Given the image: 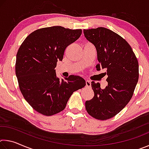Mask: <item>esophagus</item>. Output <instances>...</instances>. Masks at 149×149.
<instances>
[{
  "mask_svg": "<svg viewBox=\"0 0 149 149\" xmlns=\"http://www.w3.org/2000/svg\"><path fill=\"white\" fill-rule=\"evenodd\" d=\"M85 85H86L87 87H91V83L90 81H85Z\"/></svg>",
  "mask_w": 149,
  "mask_h": 149,
  "instance_id": "34e87169",
  "label": "esophagus"
}]
</instances>
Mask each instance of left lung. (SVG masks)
<instances>
[{
  "label": "left lung",
  "instance_id": "left-lung-1",
  "mask_svg": "<svg viewBox=\"0 0 149 149\" xmlns=\"http://www.w3.org/2000/svg\"><path fill=\"white\" fill-rule=\"evenodd\" d=\"M84 35L96 48L99 64L97 70L106 69L108 85L100 88L91 82L94 97L85 102L91 116L106 120L114 117L132 99L139 79V64L129 43L105 27L84 30Z\"/></svg>",
  "mask_w": 149,
  "mask_h": 149
}]
</instances>
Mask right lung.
<instances>
[{"label":"right lung","mask_w":149,"mask_h":149,"mask_svg":"<svg viewBox=\"0 0 149 149\" xmlns=\"http://www.w3.org/2000/svg\"><path fill=\"white\" fill-rule=\"evenodd\" d=\"M81 33L62 26L41 28L30 33L17 50L15 70L20 91L40 114L50 116L60 112L73 93L85 86L84 79L77 75L60 80L54 70L66 47Z\"/></svg>","instance_id":"obj_1"}]
</instances>
